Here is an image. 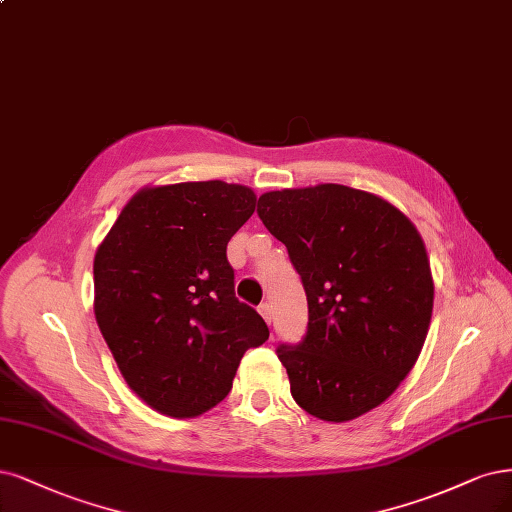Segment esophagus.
Masks as SVG:
<instances>
[{
	"label": "esophagus",
	"mask_w": 512,
	"mask_h": 512,
	"mask_svg": "<svg viewBox=\"0 0 512 512\" xmlns=\"http://www.w3.org/2000/svg\"><path fill=\"white\" fill-rule=\"evenodd\" d=\"M258 311H260V315L264 317V322L271 324V305H269V303H262V305L258 307Z\"/></svg>",
	"instance_id": "1"
}]
</instances>
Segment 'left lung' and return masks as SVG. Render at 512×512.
Segmentation results:
<instances>
[{"instance_id": "left-lung-1", "label": "left lung", "mask_w": 512, "mask_h": 512, "mask_svg": "<svg viewBox=\"0 0 512 512\" xmlns=\"http://www.w3.org/2000/svg\"><path fill=\"white\" fill-rule=\"evenodd\" d=\"M256 211L307 294L305 337L277 347L292 398L337 424L379 407L417 362L432 317L417 228L394 205L341 184L267 192Z\"/></svg>"}]
</instances>
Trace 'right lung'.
I'll use <instances>...</instances> for the list:
<instances>
[{"mask_svg": "<svg viewBox=\"0 0 512 512\" xmlns=\"http://www.w3.org/2000/svg\"><path fill=\"white\" fill-rule=\"evenodd\" d=\"M245 186L144 188L95 254V317L122 377L152 409L197 417L231 392L269 328L235 296L226 245L250 220Z\"/></svg>", "mask_w": 512, "mask_h": 512, "instance_id": "right-lung-1", "label": "right lung"}]
</instances>
